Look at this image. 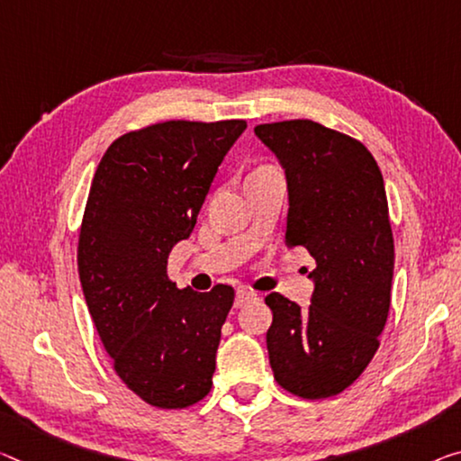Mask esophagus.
<instances>
[{"label":"esophagus","mask_w":461,"mask_h":461,"mask_svg":"<svg viewBox=\"0 0 461 461\" xmlns=\"http://www.w3.org/2000/svg\"><path fill=\"white\" fill-rule=\"evenodd\" d=\"M258 299V293H253V290H247V288H239L237 290V296H235V307H243V304H247L249 301H255Z\"/></svg>","instance_id":"34e87169"}]
</instances>
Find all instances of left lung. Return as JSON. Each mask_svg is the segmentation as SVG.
I'll return each mask as SVG.
<instances>
[{
    "mask_svg": "<svg viewBox=\"0 0 461 461\" xmlns=\"http://www.w3.org/2000/svg\"><path fill=\"white\" fill-rule=\"evenodd\" d=\"M255 136L285 168L286 245L317 264L309 309L266 296L274 379L299 398H330L366 369L387 321L393 235L384 175L358 140L309 119L258 125Z\"/></svg>",
    "mask_w": 461,
    "mask_h": 461,
    "instance_id": "left-lung-1",
    "label": "left lung"
}]
</instances>
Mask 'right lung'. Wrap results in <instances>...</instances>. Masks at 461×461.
<instances>
[{
    "label": "right lung",
    "mask_w": 461,
    "mask_h": 461,
    "mask_svg": "<svg viewBox=\"0 0 461 461\" xmlns=\"http://www.w3.org/2000/svg\"><path fill=\"white\" fill-rule=\"evenodd\" d=\"M243 119L162 122L117 138L92 179L77 272L113 369L157 408H187L212 387L232 286L176 288L168 253L194 230Z\"/></svg>",
    "instance_id": "right-lung-1"
}]
</instances>
